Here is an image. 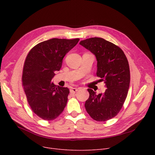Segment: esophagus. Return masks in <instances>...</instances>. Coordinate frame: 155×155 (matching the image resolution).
Returning a JSON list of instances; mask_svg holds the SVG:
<instances>
[{"label": "esophagus", "instance_id": "1", "mask_svg": "<svg viewBox=\"0 0 155 155\" xmlns=\"http://www.w3.org/2000/svg\"><path fill=\"white\" fill-rule=\"evenodd\" d=\"M77 91H78V89L77 88H71L70 89V92L72 94H75Z\"/></svg>", "mask_w": 155, "mask_h": 155}]
</instances>
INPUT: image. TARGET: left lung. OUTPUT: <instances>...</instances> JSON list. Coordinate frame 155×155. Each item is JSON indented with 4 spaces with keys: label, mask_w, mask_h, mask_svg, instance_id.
Masks as SVG:
<instances>
[{
    "label": "left lung",
    "mask_w": 155,
    "mask_h": 155,
    "mask_svg": "<svg viewBox=\"0 0 155 155\" xmlns=\"http://www.w3.org/2000/svg\"><path fill=\"white\" fill-rule=\"evenodd\" d=\"M80 45L95 55L97 76L107 88L98 95L87 89L90 95L85 104L86 110L95 120L106 121L117 116L127 97L130 83L127 59L119 46L101 38L86 39Z\"/></svg>",
    "instance_id": "8db88e82"
}]
</instances>
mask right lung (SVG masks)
I'll return each instance as SVG.
<instances>
[{
  "label": "right lung",
  "mask_w": 155,
  "mask_h": 155,
  "mask_svg": "<svg viewBox=\"0 0 155 155\" xmlns=\"http://www.w3.org/2000/svg\"><path fill=\"white\" fill-rule=\"evenodd\" d=\"M79 40L48 39L35 46L26 56L22 70V87L32 110L45 120L55 119L66 106L69 89L55 85L51 79L54 71L61 68L65 54Z\"/></svg>",
  "instance_id": "1"
}]
</instances>
